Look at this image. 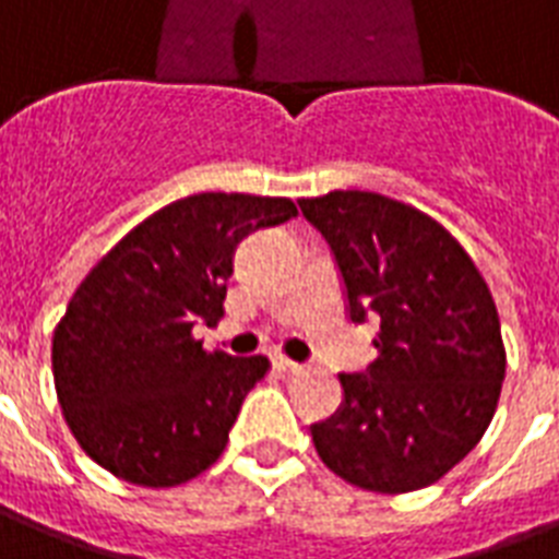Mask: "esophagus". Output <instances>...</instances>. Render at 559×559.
Masks as SVG:
<instances>
[{
    "label": "esophagus",
    "instance_id": "34e87169",
    "mask_svg": "<svg viewBox=\"0 0 559 559\" xmlns=\"http://www.w3.org/2000/svg\"><path fill=\"white\" fill-rule=\"evenodd\" d=\"M272 365H275V370H278V373H301L304 370V365H298V361H289V358H284V356L272 358Z\"/></svg>",
    "mask_w": 559,
    "mask_h": 559
}]
</instances>
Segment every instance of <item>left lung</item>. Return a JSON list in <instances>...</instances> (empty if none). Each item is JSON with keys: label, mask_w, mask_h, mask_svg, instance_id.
I'll return each mask as SVG.
<instances>
[{"label": "left lung", "mask_w": 559, "mask_h": 559, "mask_svg": "<svg viewBox=\"0 0 559 559\" xmlns=\"http://www.w3.org/2000/svg\"><path fill=\"white\" fill-rule=\"evenodd\" d=\"M333 249L347 316L379 319V358L342 373V407L312 425L326 468L376 493L433 485L488 430L506 379L500 316L462 243L376 192L298 201Z\"/></svg>", "instance_id": "left-lung-1"}]
</instances>
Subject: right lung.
I'll return each mask as SVG.
<instances>
[{
	"instance_id": "add662e5",
	"label": "right lung",
	"mask_w": 559,
	"mask_h": 559,
	"mask_svg": "<svg viewBox=\"0 0 559 559\" xmlns=\"http://www.w3.org/2000/svg\"><path fill=\"white\" fill-rule=\"evenodd\" d=\"M298 215L289 198L201 192L154 212L85 275L53 330V384L71 433L126 483L171 488L215 465L264 356L203 350L224 316L235 247Z\"/></svg>"
}]
</instances>
